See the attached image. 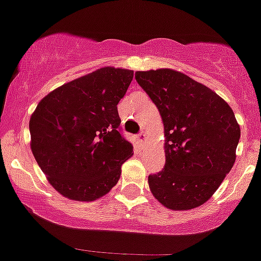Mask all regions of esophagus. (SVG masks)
<instances>
[{
	"instance_id": "1",
	"label": "esophagus",
	"mask_w": 261,
	"mask_h": 261,
	"mask_svg": "<svg viewBox=\"0 0 261 261\" xmlns=\"http://www.w3.org/2000/svg\"><path fill=\"white\" fill-rule=\"evenodd\" d=\"M137 138H138V141L141 142V143H143V142L146 141V133H144L143 130H141L138 133V137H137Z\"/></svg>"
}]
</instances>
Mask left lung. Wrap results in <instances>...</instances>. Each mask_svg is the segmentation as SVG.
I'll return each instance as SVG.
<instances>
[{
  "label": "left lung",
  "mask_w": 261,
  "mask_h": 261,
  "mask_svg": "<svg viewBox=\"0 0 261 261\" xmlns=\"http://www.w3.org/2000/svg\"><path fill=\"white\" fill-rule=\"evenodd\" d=\"M136 80L161 114L166 164L148 176L153 197L169 210L207 202L236 160L240 125L215 91L172 69L136 72Z\"/></svg>",
  "instance_id": "8db88e82"
}]
</instances>
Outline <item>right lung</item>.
<instances>
[{
  "label": "right lung",
  "mask_w": 261,
  "mask_h": 261,
  "mask_svg": "<svg viewBox=\"0 0 261 261\" xmlns=\"http://www.w3.org/2000/svg\"><path fill=\"white\" fill-rule=\"evenodd\" d=\"M133 71L104 67L46 95L30 118L32 151L63 197L91 202L110 192L133 146L120 133L118 102Z\"/></svg>",
  "instance_id": "obj_1"
}]
</instances>
